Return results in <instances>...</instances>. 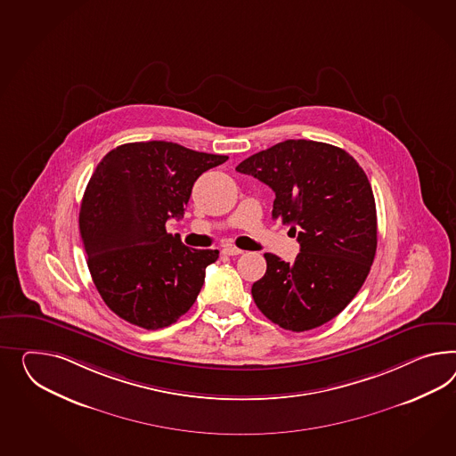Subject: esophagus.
<instances>
[{
  "label": "esophagus",
  "mask_w": 456,
  "mask_h": 456,
  "mask_svg": "<svg viewBox=\"0 0 456 456\" xmlns=\"http://www.w3.org/2000/svg\"><path fill=\"white\" fill-rule=\"evenodd\" d=\"M222 253L223 255H226V256H238V255H241L243 251H241L240 248H236V246L226 245L223 246Z\"/></svg>",
  "instance_id": "34e87169"
}]
</instances>
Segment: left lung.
<instances>
[{"label": "left lung", "mask_w": 456, "mask_h": 456, "mask_svg": "<svg viewBox=\"0 0 456 456\" xmlns=\"http://www.w3.org/2000/svg\"><path fill=\"white\" fill-rule=\"evenodd\" d=\"M240 174L276 195L273 220L291 226L301 246L294 263L266 253V274L251 288L271 322L304 332L346 309L362 288L377 249V213L369 178L330 143L284 141L248 157Z\"/></svg>", "instance_id": "1"}]
</instances>
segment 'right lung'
Masks as SVG:
<instances>
[{
  "label": "right lung",
  "instance_id": "obj_1",
  "mask_svg": "<svg viewBox=\"0 0 456 456\" xmlns=\"http://www.w3.org/2000/svg\"><path fill=\"white\" fill-rule=\"evenodd\" d=\"M226 155L174 142L124 143L94 172L79 230L94 284L107 307L134 326L162 329L197 301L218 249H193L167 233L185 213L193 183Z\"/></svg>",
  "mask_w": 456,
  "mask_h": 456
}]
</instances>
